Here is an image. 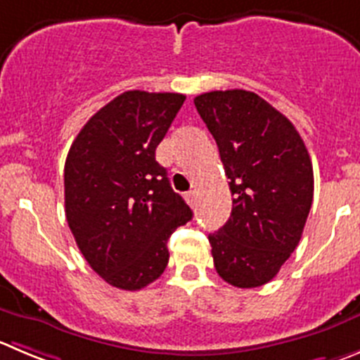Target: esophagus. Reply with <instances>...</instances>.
<instances>
[{
  "label": "esophagus",
  "instance_id": "1",
  "mask_svg": "<svg viewBox=\"0 0 360 360\" xmlns=\"http://www.w3.org/2000/svg\"><path fill=\"white\" fill-rule=\"evenodd\" d=\"M186 200H187V203L191 205V207H194V205H196V193H194V191L187 193L186 194Z\"/></svg>",
  "mask_w": 360,
  "mask_h": 360
}]
</instances>
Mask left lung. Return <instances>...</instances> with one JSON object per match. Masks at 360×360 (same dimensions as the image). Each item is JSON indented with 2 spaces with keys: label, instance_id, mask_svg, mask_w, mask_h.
<instances>
[{
  "label": "left lung",
  "instance_id": "1",
  "mask_svg": "<svg viewBox=\"0 0 360 360\" xmlns=\"http://www.w3.org/2000/svg\"><path fill=\"white\" fill-rule=\"evenodd\" d=\"M194 105L233 196L228 222L208 235L215 270L237 288L266 285L302 237L314 191L309 153L293 123L252 91H208Z\"/></svg>",
  "mask_w": 360,
  "mask_h": 360
}]
</instances>
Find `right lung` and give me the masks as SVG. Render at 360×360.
Here are the masks:
<instances>
[{"mask_svg":"<svg viewBox=\"0 0 360 360\" xmlns=\"http://www.w3.org/2000/svg\"><path fill=\"white\" fill-rule=\"evenodd\" d=\"M186 95L132 90L98 109L65 160V215L75 244L111 286L136 292L167 266V238L193 219L155 148Z\"/></svg>","mask_w":360,"mask_h":360,"instance_id":"obj_1","label":"right lung"}]
</instances>
